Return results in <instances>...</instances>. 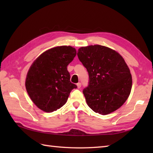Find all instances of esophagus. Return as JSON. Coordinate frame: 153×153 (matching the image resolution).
<instances>
[{
    "instance_id": "34e87169",
    "label": "esophagus",
    "mask_w": 153,
    "mask_h": 153,
    "mask_svg": "<svg viewBox=\"0 0 153 153\" xmlns=\"http://www.w3.org/2000/svg\"><path fill=\"white\" fill-rule=\"evenodd\" d=\"M77 88H78V89L81 88V87H82V83H77Z\"/></svg>"
}]
</instances>
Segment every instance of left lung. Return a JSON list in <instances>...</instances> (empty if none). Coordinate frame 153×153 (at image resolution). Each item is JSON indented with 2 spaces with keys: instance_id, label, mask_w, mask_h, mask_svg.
<instances>
[{
  "instance_id": "left-lung-1",
  "label": "left lung",
  "mask_w": 153,
  "mask_h": 153,
  "mask_svg": "<svg viewBox=\"0 0 153 153\" xmlns=\"http://www.w3.org/2000/svg\"><path fill=\"white\" fill-rule=\"evenodd\" d=\"M77 56L89 74L88 86L83 90L88 106L102 115L118 109L132 86L130 70L122 56L99 45L79 48Z\"/></svg>"
}]
</instances>
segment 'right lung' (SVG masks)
Masks as SVG:
<instances>
[{
    "label": "right lung",
    "mask_w": 153,
    "mask_h": 153,
    "mask_svg": "<svg viewBox=\"0 0 153 153\" xmlns=\"http://www.w3.org/2000/svg\"><path fill=\"white\" fill-rule=\"evenodd\" d=\"M76 51L70 46L52 48L41 54L29 70L25 88L39 108L51 112L67 102L77 85L70 82L67 66L74 60Z\"/></svg>",
    "instance_id": "add662e5"
}]
</instances>
